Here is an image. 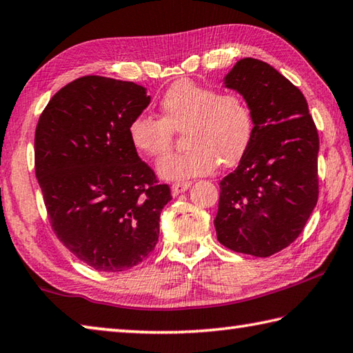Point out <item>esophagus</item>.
Returning a JSON list of instances; mask_svg holds the SVG:
<instances>
[{"mask_svg": "<svg viewBox=\"0 0 353 353\" xmlns=\"http://www.w3.org/2000/svg\"><path fill=\"white\" fill-rule=\"evenodd\" d=\"M190 182H174L171 185V193L172 196H179L181 193H183V191H187L190 188Z\"/></svg>", "mask_w": 353, "mask_h": 353, "instance_id": "34e87169", "label": "esophagus"}]
</instances>
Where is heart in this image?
Returning a JSON list of instances; mask_svg holds the SVG:
<instances>
[{"label": "heart", "instance_id": "obj_1", "mask_svg": "<svg viewBox=\"0 0 353 353\" xmlns=\"http://www.w3.org/2000/svg\"><path fill=\"white\" fill-rule=\"evenodd\" d=\"M160 119L137 115L128 126L131 145L140 154L163 157L172 132L181 131L182 151L159 163L168 181L205 176L219 163L228 168L245 154L254 132L253 111L238 92H222L190 80H179L162 95Z\"/></svg>", "mask_w": 353, "mask_h": 353}]
</instances>
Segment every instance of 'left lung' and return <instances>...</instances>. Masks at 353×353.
<instances>
[{"label":"left lung","instance_id":"8db88e82","mask_svg":"<svg viewBox=\"0 0 353 353\" xmlns=\"http://www.w3.org/2000/svg\"><path fill=\"white\" fill-rule=\"evenodd\" d=\"M225 86L248 101L254 132L238 168L219 183L217 241L267 258L303 233L318 202V131L303 92L264 61L239 60Z\"/></svg>","mask_w":353,"mask_h":353}]
</instances>
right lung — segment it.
<instances>
[{
	"instance_id": "right-lung-1",
	"label": "right lung",
	"mask_w": 353,
	"mask_h": 353,
	"mask_svg": "<svg viewBox=\"0 0 353 353\" xmlns=\"http://www.w3.org/2000/svg\"><path fill=\"white\" fill-rule=\"evenodd\" d=\"M150 101L136 83L86 75L61 88L38 119L35 174L50 225L99 272H125L148 258L171 201L128 136Z\"/></svg>"
}]
</instances>
